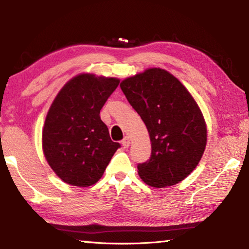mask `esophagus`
I'll use <instances>...</instances> for the list:
<instances>
[{
    "instance_id": "34e87169",
    "label": "esophagus",
    "mask_w": 249,
    "mask_h": 249,
    "mask_svg": "<svg viewBox=\"0 0 249 249\" xmlns=\"http://www.w3.org/2000/svg\"><path fill=\"white\" fill-rule=\"evenodd\" d=\"M129 144H130V141L128 137H125L123 141H122V145H123L124 148H127V147H129Z\"/></svg>"
}]
</instances>
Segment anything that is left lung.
Listing matches in <instances>:
<instances>
[{
  "label": "left lung",
  "instance_id": "left-lung-1",
  "mask_svg": "<svg viewBox=\"0 0 249 249\" xmlns=\"http://www.w3.org/2000/svg\"><path fill=\"white\" fill-rule=\"evenodd\" d=\"M120 86L150 137V158L137 166L138 175L154 188L179 183L196 169L206 146L208 130L199 105L165 69L149 68Z\"/></svg>",
  "mask_w": 249,
  "mask_h": 249
}]
</instances>
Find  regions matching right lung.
I'll return each mask as SVG.
<instances>
[{
	"label": "right lung",
	"mask_w": 249,
	"mask_h": 249,
	"mask_svg": "<svg viewBox=\"0 0 249 249\" xmlns=\"http://www.w3.org/2000/svg\"><path fill=\"white\" fill-rule=\"evenodd\" d=\"M120 83L117 78L80 73L59 91L45 120L43 151L66 183L84 188L103 176L121 145L114 142L100 111Z\"/></svg>",
	"instance_id": "1"
}]
</instances>
